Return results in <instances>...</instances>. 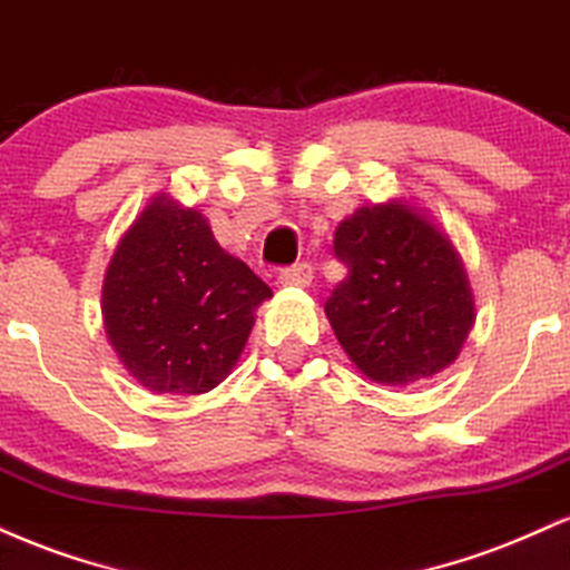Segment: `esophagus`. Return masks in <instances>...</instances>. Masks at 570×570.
I'll return each mask as SVG.
<instances>
[{"mask_svg": "<svg viewBox=\"0 0 570 570\" xmlns=\"http://www.w3.org/2000/svg\"><path fill=\"white\" fill-rule=\"evenodd\" d=\"M312 279H314V269H312V264H306V261H301V264H293V266H287V269L279 272V283L283 285L306 287V285H312Z\"/></svg>", "mask_w": 570, "mask_h": 570, "instance_id": "1", "label": "esophagus"}]
</instances>
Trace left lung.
I'll return each instance as SVG.
<instances>
[{
  "label": "left lung",
  "mask_w": 570,
  "mask_h": 570,
  "mask_svg": "<svg viewBox=\"0 0 570 570\" xmlns=\"http://www.w3.org/2000/svg\"><path fill=\"white\" fill-rule=\"evenodd\" d=\"M333 253L350 274L325 301V314L367 379L405 386L459 357L474 298L448 234L392 199L341 220Z\"/></svg>",
  "instance_id": "8db88e82"
}]
</instances>
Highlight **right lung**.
<instances>
[{
  "instance_id": "add662e5",
  "label": "right lung",
  "mask_w": 570,
  "mask_h": 570,
  "mask_svg": "<svg viewBox=\"0 0 570 570\" xmlns=\"http://www.w3.org/2000/svg\"><path fill=\"white\" fill-rule=\"evenodd\" d=\"M272 287L229 256L194 207L154 197L114 250L104 325L132 379L154 394H203L237 365Z\"/></svg>"
}]
</instances>
